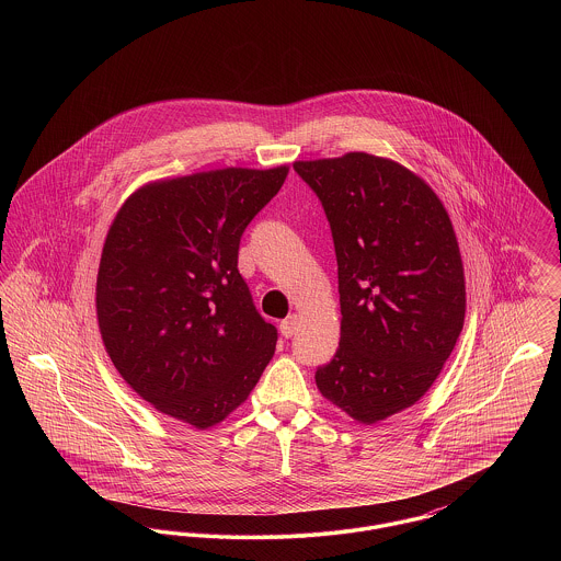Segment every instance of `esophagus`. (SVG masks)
<instances>
[{
    "instance_id": "34e87169",
    "label": "esophagus",
    "mask_w": 561,
    "mask_h": 561,
    "mask_svg": "<svg viewBox=\"0 0 561 561\" xmlns=\"http://www.w3.org/2000/svg\"><path fill=\"white\" fill-rule=\"evenodd\" d=\"M296 325H298V316H288L286 320L279 323V332H282V336L290 339L294 332H296Z\"/></svg>"
}]
</instances>
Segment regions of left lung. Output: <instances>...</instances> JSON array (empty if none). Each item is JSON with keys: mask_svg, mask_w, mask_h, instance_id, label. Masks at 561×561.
Returning a JSON list of instances; mask_svg holds the SVG:
<instances>
[{"mask_svg": "<svg viewBox=\"0 0 561 561\" xmlns=\"http://www.w3.org/2000/svg\"><path fill=\"white\" fill-rule=\"evenodd\" d=\"M320 197L339 263L341 343L321 396L364 425L414 405L465 323V271L450 216L427 183L370 153L294 161Z\"/></svg>", "mask_w": 561, "mask_h": 561, "instance_id": "1", "label": "left lung"}]
</instances>
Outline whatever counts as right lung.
<instances>
[{
  "label": "right lung",
  "instance_id": "right-lung-1",
  "mask_svg": "<svg viewBox=\"0 0 561 561\" xmlns=\"http://www.w3.org/2000/svg\"><path fill=\"white\" fill-rule=\"evenodd\" d=\"M288 165L222 168L136 188L115 214L96 277V318L122 378L191 427L225 421L273 357L277 330L238 271L250 220Z\"/></svg>",
  "mask_w": 561,
  "mask_h": 561
}]
</instances>
